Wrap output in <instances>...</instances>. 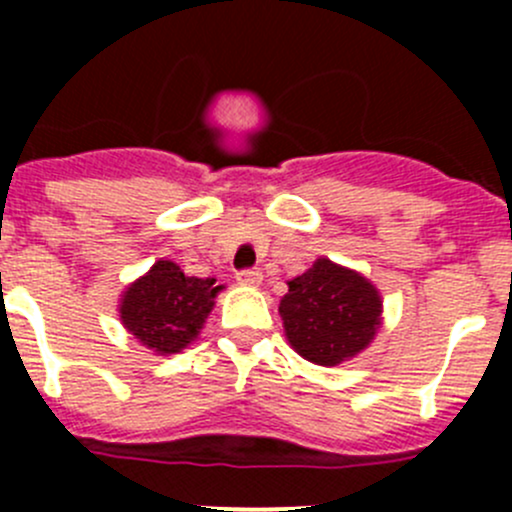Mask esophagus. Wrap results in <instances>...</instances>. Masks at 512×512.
Masks as SVG:
<instances>
[{"instance_id": "obj_1", "label": "esophagus", "mask_w": 512, "mask_h": 512, "mask_svg": "<svg viewBox=\"0 0 512 512\" xmlns=\"http://www.w3.org/2000/svg\"><path fill=\"white\" fill-rule=\"evenodd\" d=\"M235 280L245 287H257L262 282V272L257 270V267H247V270L237 272Z\"/></svg>"}]
</instances>
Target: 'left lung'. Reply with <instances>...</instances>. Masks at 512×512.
<instances>
[{"label":"left lung","mask_w":512,"mask_h":512,"mask_svg":"<svg viewBox=\"0 0 512 512\" xmlns=\"http://www.w3.org/2000/svg\"><path fill=\"white\" fill-rule=\"evenodd\" d=\"M287 285L280 317L299 356L334 366L369 347L381 324V299L369 280L322 257Z\"/></svg>","instance_id":"8db88e82"}]
</instances>
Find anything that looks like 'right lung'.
I'll return each mask as SVG.
<instances>
[{"mask_svg": "<svg viewBox=\"0 0 512 512\" xmlns=\"http://www.w3.org/2000/svg\"><path fill=\"white\" fill-rule=\"evenodd\" d=\"M220 289L213 277H185L175 262L158 260L123 292L121 322L143 347L175 354L198 337Z\"/></svg>", "mask_w": 512, "mask_h": 512, "instance_id": "add662e5", "label": "right lung"}]
</instances>
